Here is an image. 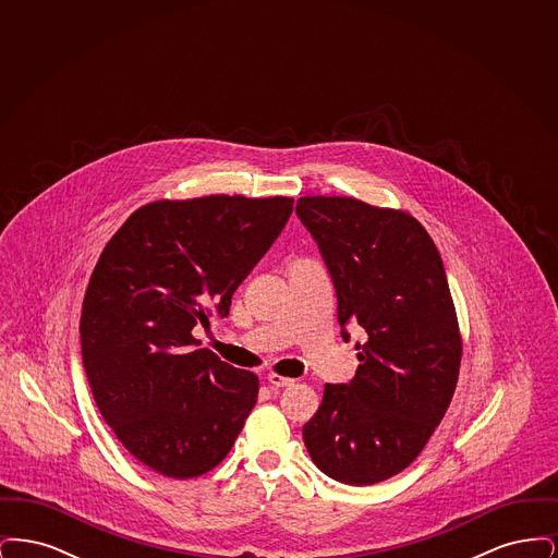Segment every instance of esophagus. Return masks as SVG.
Instances as JSON below:
<instances>
[{"label": "esophagus", "instance_id": "34e87169", "mask_svg": "<svg viewBox=\"0 0 558 558\" xmlns=\"http://www.w3.org/2000/svg\"><path fill=\"white\" fill-rule=\"evenodd\" d=\"M267 383H269V385H274V387H291L292 383H294V378L280 376V374L271 372V374H267Z\"/></svg>", "mask_w": 558, "mask_h": 558}]
</instances>
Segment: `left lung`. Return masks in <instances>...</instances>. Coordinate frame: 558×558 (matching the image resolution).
Returning a JSON list of instances; mask_svg holds the SVG:
<instances>
[{"label":"left lung","mask_w":558,"mask_h":558,"mask_svg":"<svg viewBox=\"0 0 558 558\" xmlns=\"http://www.w3.org/2000/svg\"><path fill=\"white\" fill-rule=\"evenodd\" d=\"M296 215L318 242L337 318L364 328L349 385H324L303 441L314 464L347 485L401 473L450 408L462 337L441 255L410 213L349 196H301Z\"/></svg>","instance_id":"8db88e82"}]
</instances>
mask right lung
Listing matches in <instances>:
<instances>
[{
	"mask_svg": "<svg viewBox=\"0 0 558 558\" xmlns=\"http://www.w3.org/2000/svg\"><path fill=\"white\" fill-rule=\"evenodd\" d=\"M292 198L211 194L155 201L108 240L81 312V355L96 405L123 448L162 477H201L232 450L259 378L196 349V324L278 239Z\"/></svg>",
	"mask_w": 558,
	"mask_h": 558,
	"instance_id": "obj_1",
	"label": "right lung"
}]
</instances>
